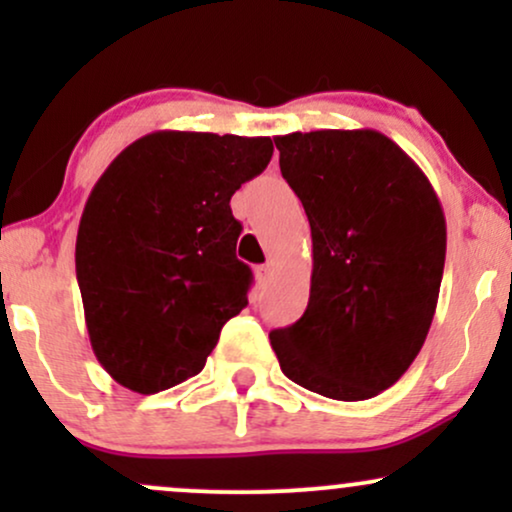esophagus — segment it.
<instances>
[{
	"mask_svg": "<svg viewBox=\"0 0 512 512\" xmlns=\"http://www.w3.org/2000/svg\"><path fill=\"white\" fill-rule=\"evenodd\" d=\"M272 272H274L272 264H260V267H255V276H257V281H260V284H267Z\"/></svg>",
	"mask_w": 512,
	"mask_h": 512,
	"instance_id": "esophagus-1",
	"label": "esophagus"
}]
</instances>
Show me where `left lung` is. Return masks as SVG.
I'll return each instance as SVG.
<instances>
[{"label":"left lung","instance_id":"8db88e82","mask_svg":"<svg viewBox=\"0 0 512 512\" xmlns=\"http://www.w3.org/2000/svg\"><path fill=\"white\" fill-rule=\"evenodd\" d=\"M313 238L303 317L269 342L284 375L339 402L387 390L419 356L445 267V214L424 170L375 129L274 137Z\"/></svg>","mask_w":512,"mask_h":512}]
</instances>
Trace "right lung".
I'll list each match as a JSON object with an SVG mask.
<instances>
[{
  "mask_svg": "<svg viewBox=\"0 0 512 512\" xmlns=\"http://www.w3.org/2000/svg\"><path fill=\"white\" fill-rule=\"evenodd\" d=\"M274 154L269 137L161 129L129 144L93 185L76 236L91 349L110 378L154 395L207 363L248 305L231 197Z\"/></svg>",
  "mask_w": 512,
  "mask_h": 512,
  "instance_id": "right-lung-1",
  "label": "right lung"
}]
</instances>
